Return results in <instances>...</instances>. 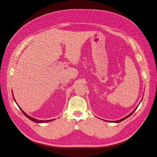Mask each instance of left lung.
I'll return each mask as SVG.
<instances>
[{
  "mask_svg": "<svg viewBox=\"0 0 157 157\" xmlns=\"http://www.w3.org/2000/svg\"><path fill=\"white\" fill-rule=\"evenodd\" d=\"M138 107H136V108H137ZM136 108H135V109H134V111L132 112V113H131V114H130V115H128L127 117H124V118H123V119H121V120H118V121H111V122H115V123H119V122H121V121H123V120H125L126 118H128V117H130L132 115V114L135 111V110L136 109Z\"/></svg>",
  "mask_w": 157,
  "mask_h": 157,
  "instance_id": "obj_1",
  "label": "left lung"
}]
</instances>
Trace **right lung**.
<instances>
[{
  "instance_id": "1",
  "label": "right lung",
  "mask_w": 157,
  "mask_h": 157,
  "mask_svg": "<svg viewBox=\"0 0 157 157\" xmlns=\"http://www.w3.org/2000/svg\"><path fill=\"white\" fill-rule=\"evenodd\" d=\"M13 99H14V101H15V99L13 98ZM20 109L21 110V111L23 113L24 115L27 118H28L29 120H31V121H34V122H36V123H45V122H49V121H50L53 120H36V119H35V118H32L31 117H30V116H29V115H27L25 112H24V111L21 109V108H20Z\"/></svg>"
}]
</instances>
